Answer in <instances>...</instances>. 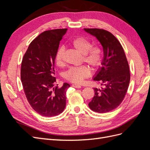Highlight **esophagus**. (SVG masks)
Wrapping results in <instances>:
<instances>
[{"mask_svg":"<svg viewBox=\"0 0 150 150\" xmlns=\"http://www.w3.org/2000/svg\"><path fill=\"white\" fill-rule=\"evenodd\" d=\"M72 87H74V88H78V89H79V88H81V85H79V84H72Z\"/></svg>","mask_w":150,"mask_h":150,"instance_id":"34e87169","label":"esophagus"}]
</instances>
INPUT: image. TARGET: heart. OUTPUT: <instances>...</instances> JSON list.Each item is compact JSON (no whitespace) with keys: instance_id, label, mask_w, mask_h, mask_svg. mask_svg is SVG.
<instances>
[{"instance_id":"1","label":"heart","mask_w":150,"mask_h":150,"mask_svg":"<svg viewBox=\"0 0 150 150\" xmlns=\"http://www.w3.org/2000/svg\"><path fill=\"white\" fill-rule=\"evenodd\" d=\"M72 44L76 49L84 54V59L94 68H98L102 66L104 59L103 49L99 46H92L90 40L82 36L76 38L72 40ZM65 47L61 46L58 47L56 55L55 62L59 66L64 64ZM91 74L90 67L87 65L77 67H71L64 73V78L71 83H81L84 79L88 78Z\"/></svg>"}]
</instances>
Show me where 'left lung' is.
Wrapping results in <instances>:
<instances>
[{"instance_id": "left-lung-1", "label": "left lung", "mask_w": 150, "mask_h": 150, "mask_svg": "<svg viewBox=\"0 0 150 150\" xmlns=\"http://www.w3.org/2000/svg\"><path fill=\"white\" fill-rule=\"evenodd\" d=\"M84 29L97 38L104 52L102 67L93 79L104 88H94V96L89 107L94 112H108L123 101L130 81L129 64L123 48L114 35L101 29Z\"/></svg>"}]
</instances>
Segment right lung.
Returning a JSON list of instances; mask_svg holds the SVG:
<instances>
[{
  "label": "right lung",
  "mask_w": 150,
  "mask_h": 150,
  "mask_svg": "<svg viewBox=\"0 0 150 150\" xmlns=\"http://www.w3.org/2000/svg\"><path fill=\"white\" fill-rule=\"evenodd\" d=\"M67 29L43 32L30 42L22 58L21 78L27 99L33 110L43 116L59 115L66 104L70 84L56 85L55 55Z\"/></svg>",
  "instance_id": "1"
}]
</instances>
